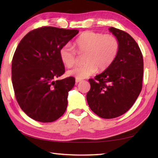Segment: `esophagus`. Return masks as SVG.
<instances>
[{
    "label": "esophagus",
    "mask_w": 158,
    "mask_h": 158,
    "mask_svg": "<svg viewBox=\"0 0 158 158\" xmlns=\"http://www.w3.org/2000/svg\"><path fill=\"white\" fill-rule=\"evenodd\" d=\"M81 81H82V80H81V79H75V83H79V82H81Z\"/></svg>",
    "instance_id": "34e87169"
}]
</instances>
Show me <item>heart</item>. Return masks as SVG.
I'll return each instance as SVG.
<instances>
[{
    "label": "heart",
    "instance_id": "heart-1",
    "mask_svg": "<svg viewBox=\"0 0 158 158\" xmlns=\"http://www.w3.org/2000/svg\"><path fill=\"white\" fill-rule=\"evenodd\" d=\"M75 46L79 54L85 53L83 58L85 63L67 72L68 76L77 79L86 78L94 74L97 70H106L115 61L120 49L119 42L116 36L94 31L82 33L75 40ZM60 57L62 63L68 68H72L76 64V51L69 44L61 47Z\"/></svg>",
    "mask_w": 158,
    "mask_h": 158
}]
</instances>
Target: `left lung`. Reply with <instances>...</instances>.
Returning <instances> with one entry per match:
<instances>
[{"mask_svg":"<svg viewBox=\"0 0 158 158\" xmlns=\"http://www.w3.org/2000/svg\"><path fill=\"white\" fill-rule=\"evenodd\" d=\"M120 49L115 61L94 79L88 80L90 89L87 101L90 109L103 118L118 117L132 106L142 88L144 62L137 43L128 33L114 27Z\"/></svg>","mask_w":158,"mask_h":158,"instance_id":"1","label":"left lung"}]
</instances>
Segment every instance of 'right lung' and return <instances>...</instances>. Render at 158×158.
<instances>
[{"label":"right lung","instance_id":"add662e5","mask_svg":"<svg viewBox=\"0 0 158 158\" xmlns=\"http://www.w3.org/2000/svg\"><path fill=\"white\" fill-rule=\"evenodd\" d=\"M78 31L42 27L29 31L19 42L12 60L13 87L21 109L34 120L52 122L65 111L75 80L56 81L64 73L60 50Z\"/></svg>","mask_w":158,"mask_h":158}]
</instances>
